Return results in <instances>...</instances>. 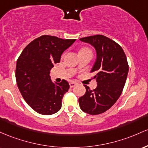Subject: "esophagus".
Segmentation results:
<instances>
[{
    "label": "esophagus",
    "instance_id": "obj_1",
    "mask_svg": "<svg viewBox=\"0 0 148 148\" xmlns=\"http://www.w3.org/2000/svg\"><path fill=\"white\" fill-rule=\"evenodd\" d=\"M76 84H77V83H76V82H70L69 83L70 87H71V88H73V87H75Z\"/></svg>",
    "mask_w": 148,
    "mask_h": 148
}]
</instances>
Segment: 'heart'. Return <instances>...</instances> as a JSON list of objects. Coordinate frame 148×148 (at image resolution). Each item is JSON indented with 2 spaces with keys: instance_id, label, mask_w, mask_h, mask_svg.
Wrapping results in <instances>:
<instances>
[{
  "instance_id": "obj_1",
  "label": "heart",
  "mask_w": 148,
  "mask_h": 148,
  "mask_svg": "<svg viewBox=\"0 0 148 148\" xmlns=\"http://www.w3.org/2000/svg\"><path fill=\"white\" fill-rule=\"evenodd\" d=\"M92 54V51L88 47H82L79 49L78 51V55L79 54Z\"/></svg>"
}]
</instances>
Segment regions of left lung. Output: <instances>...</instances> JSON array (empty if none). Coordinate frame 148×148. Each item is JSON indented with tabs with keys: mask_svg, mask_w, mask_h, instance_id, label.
Instances as JSON below:
<instances>
[{
	"mask_svg": "<svg viewBox=\"0 0 148 148\" xmlns=\"http://www.w3.org/2000/svg\"><path fill=\"white\" fill-rule=\"evenodd\" d=\"M94 47L96 58L91 72L95 75L97 87L91 90L84 85L86 92L79 98V108L86 113L95 115L110 109L122 94L127 79L129 66L122 48L110 38L102 36L79 39Z\"/></svg>",
	"mask_w": 148,
	"mask_h": 148,
	"instance_id": "1",
	"label": "left lung"
}]
</instances>
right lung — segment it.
Wrapping results in <instances>:
<instances>
[{
	"instance_id": "right-lung-1",
	"label": "right lung",
	"mask_w": 148,
	"mask_h": 148,
	"mask_svg": "<svg viewBox=\"0 0 148 148\" xmlns=\"http://www.w3.org/2000/svg\"><path fill=\"white\" fill-rule=\"evenodd\" d=\"M75 41L45 35L30 42L18 58L16 84L26 102L38 113L49 115L61 109L69 84L64 79L53 82L49 73Z\"/></svg>"
}]
</instances>
